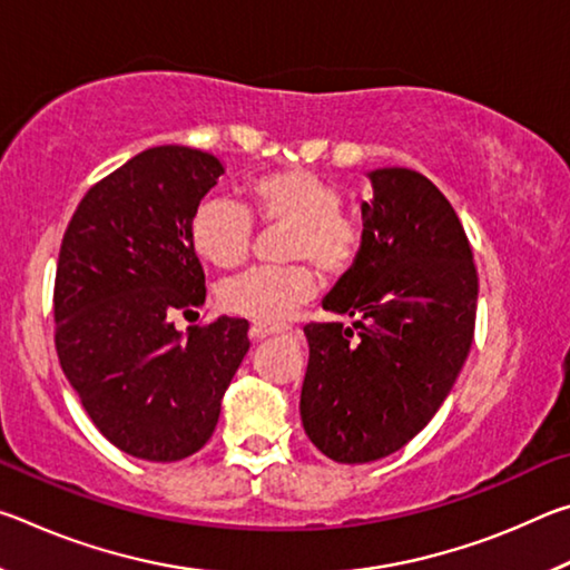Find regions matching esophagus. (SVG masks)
<instances>
[{"mask_svg":"<svg viewBox=\"0 0 570 570\" xmlns=\"http://www.w3.org/2000/svg\"><path fill=\"white\" fill-rule=\"evenodd\" d=\"M284 332H288V326H284V324L256 322L254 326H250V340L262 342V340H266V336H276V334H284Z\"/></svg>","mask_w":570,"mask_h":570,"instance_id":"34e87169","label":"esophagus"}]
</instances>
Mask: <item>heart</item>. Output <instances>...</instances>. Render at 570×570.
<instances>
[{"label": "heart", "mask_w": 570, "mask_h": 570, "mask_svg": "<svg viewBox=\"0 0 570 570\" xmlns=\"http://www.w3.org/2000/svg\"><path fill=\"white\" fill-rule=\"evenodd\" d=\"M254 214L264 224L286 226L284 258L314 262L320 272L340 276L354 264L362 246V226L346 216L334 183L306 168L266 173L248 186ZM254 224L246 208L228 198L200 200L190 218V244L216 266H238L248 256ZM320 288L308 264L248 268L218 286V302L230 314L254 322H284Z\"/></svg>", "instance_id": "b5f03b06"}]
</instances>
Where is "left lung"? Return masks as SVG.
<instances>
[{"label": "left lung", "instance_id": "1", "mask_svg": "<svg viewBox=\"0 0 570 570\" xmlns=\"http://www.w3.org/2000/svg\"><path fill=\"white\" fill-rule=\"evenodd\" d=\"M362 246L322 306L352 316L306 324L302 422L334 462H372L428 424L468 360L478 268L455 208L410 168L366 173Z\"/></svg>", "mask_w": 570, "mask_h": 570}]
</instances>
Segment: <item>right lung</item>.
I'll return each instance as SVG.
<instances>
[{
    "label": "right lung",
    "mask_w": 570,
    "mask_h": 570,
    "mask_svg": "<svg viewBox=\"0 0 570 570\" xmlns=\"http://www.w3.org/2000/svg\"><path fill=\"white\" fill-rule=\"evenodd\" d=\"M224 163L186 146L138 153L88 190L60 246L55 346L105 438L132 458L176 462L214 435L248 352V322L176 330L206 302L190 218Z\"/></svg>",
    "instance_id": "obj_1"
}]
</instances>
